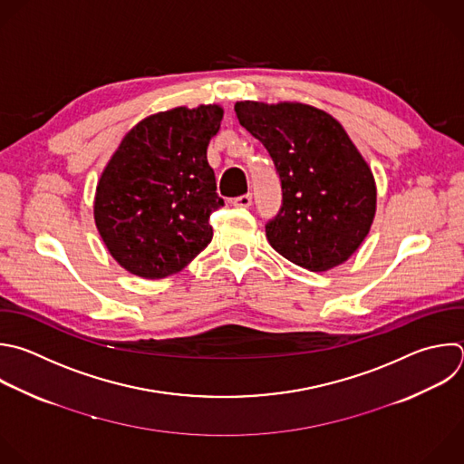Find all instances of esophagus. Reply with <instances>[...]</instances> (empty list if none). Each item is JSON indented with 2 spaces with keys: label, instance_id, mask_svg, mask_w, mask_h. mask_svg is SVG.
Returning a JSON list of instances; mask_svg holds the SVG:
<instances>
[{
  "label": "esophagus",
  "instance_id": "esophagus-1",
  "mask_svg": "<svg viewBox=\"0 0 464 464\" xmlns=\"http://www.w3.org/2000/svg\"><path fill=\"white\" fill-rule=\"evenodd\" d=\"M251 200H253V197H251V193H247V195L237 197V198L233 200V206H235V208H249V206H251Z\"/></svg>",
  "mask_w": 464,
  "mask_h": 464
}]
</instances>
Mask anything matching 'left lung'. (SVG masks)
I'll list each match as a JSON object with an SVG mask.
<instances>
[{
	"instance_id": "left-lung-1",
	"label": "left lung",
	"mask_w": 464,
	"mask_h": 464,
	"mask_svg": "<svg viewBox=\"0 0 464 464\" xmlns=\"http://www.w3.org/2000/svg\"><path fill=\"white\" fill-rule=\"evenodd\" d=\"M235 112L267 149L282 208L266 224L271 247L310 271L344 264L368 237L377 209L373 173L344 127L298 102H237Z\"/></svg>"
}]
</instances>
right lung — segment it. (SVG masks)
Listing matches in <instances>:
<instances>
[{
  "instance_id": "obj_1",
  "label": "right lung",
  "mask_w": 464,
  "mask_h": 464,
  "mask_svg": "<svg viewBox=\"0 0 464 464\" xmlns=\"http://www.w3.org/2000/svg\"><path fill=\"white\" fill-rule=\"evenodd\" d=\"M224 109L175 107L138 121L107 162L94 222L112 258L157 280L182 271L213 238L209 217L224 206L208 164Z\"/></svg>"
}]
</instances>
